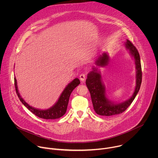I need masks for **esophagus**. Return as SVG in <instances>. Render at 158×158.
I'll use <instances>...</instances> for the list:
<instances>
[{"instance_id":"1","label":"esophagus","mask_w":158,"mask_h":158,"mask_svg":"<svg viewBox=\"0 0 158 158\" xmlns=\"http://www.w3.org/2000/svg\"><path fill=\"white\" fill-rule=\"evenodd\" d=\"M85 78H86V74H81L79 76V79L82 82H84L85 80Z\"/></svg>"}]
</instances>
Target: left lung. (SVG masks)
<instances>
[{
  "instance_id": "obj_1",
  "label": "left lung",
  "mask_w": 158,
  "mask_h": 158,
  "mask_svg": "<svg viewBox=\"0 0 158 158\" xmlns=\"http://www.w3.org/2000/svg\"><path fill=\"white\" fill-rule=\"evenodd\" d=\"M125 46L129 51L131 56L134 59L136 69V87L133 94L129 99L117 104L109 101L107 98L106 88L101 79L100 71L97 67H93V71L87 74L85 84L91 94L94 109L99 115L110 116L122 113L131 104L139 91L142 82V71L139 54L136 47L127 39L125 42ZM109 60V56L104 52L96 60V64L98 66L105 67L107 65Z\"/></svg>"
}]
</instances>
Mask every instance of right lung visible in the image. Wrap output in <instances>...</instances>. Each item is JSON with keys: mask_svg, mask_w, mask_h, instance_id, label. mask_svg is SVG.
<instances>
[{"mask_svg": "<svg viewBox=\"0 0 158 158\" xmlns=\"http://www.w3.org/2000/svg\"><path fill=\"white\" fill-rule=\"evenodd\" d=\"M14 82L15 91L20 101L30 111H31L33 114H34L35 116L40 118L45 119H55L60 118V117L65 114L67 110V105H68L71 94L73 90L80 84V81L78 78L74 79L72 82H71L65 87L56 103L49 109L45 110L37 109L29 105L23 99V98L20 96L19 94L17 87V80L15 77L14 78Z\"/></svg>", "mask_w": 158, "mask_h": 158, "instance_id": "1", "label": "right lung"}]
</instances>
